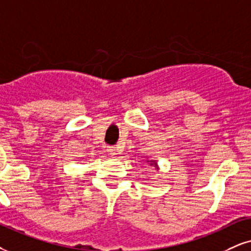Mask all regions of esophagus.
<instances>
[{
	"instance_id": "obj_1",
	"label": "esophagus",
	"mask_w": 251,
	"mask_h": 251,
	"mask_svg": "<svg viewBox=\"0 0 251 251\" xmlns=\"http://www.w3.org/2000/svg\"><path fill=\"white\" fill-rule=\"evenodd\" d=\"M107 151L110 156H115V154H117V152H119V149H117L116 147H109Z\"/></svg>"
}]
</instances>
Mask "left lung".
I'll list each match as a JSON object with an SVG mask.
<instances>
[{
	"mask_svg": "<svg viewBox=\"0 0 251 251\" xmlns=\"http://www.w3.org/2000/svg\"><path fill=\"white\" fill-rule=\"evenodd\" d=\"M147 162H148V163H150V165H151V166H154V168H156L157 170L159 169V168H158V165H157V162H156V160H147Z\"/></svg>",
	"mask_w": 251,
	"mask_h": 251,
	"instance_id": "left-lung-1",
	"label": "left lung"
}]
</instances>
